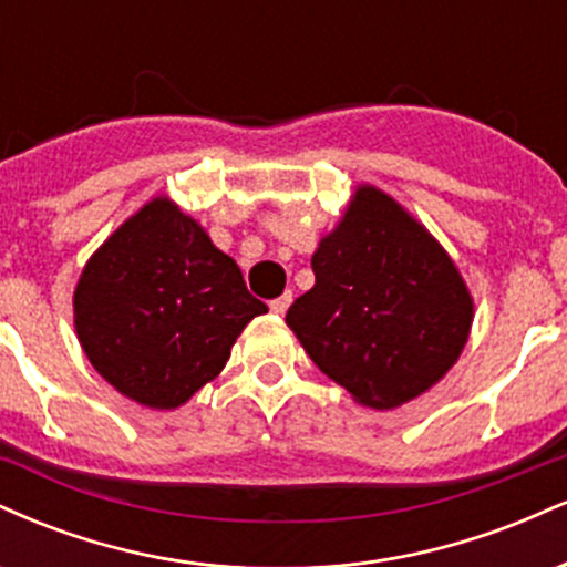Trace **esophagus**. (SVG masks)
<instances>
[{"instance_id":"34e87169","label":"esophagus","mask_w":567,"mask_h":567,"mask_svg":"<svg viewBox=\"0 0 567 567\" xmlns=\"http://www.w3.org/2000/svg\"><path fill=\"white\" fill-rule=\"evenodd\" d=\"M290 303H292V292L288 290V292H282V296H279V298H275V301L269 303V309L275 311V315H285Z\"/></svg>"}]
</instances>
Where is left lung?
Masks as SVG:
<instances>
[{"instance_id":"obj_1","label":"left lung","mask_w":567,"mask_h":567,"mask_svg":"<svg viewBox=\"0 0 567 567\" xmlns=\"http://www.w3.org/2000/svg\"><path fill=\"white\" fill-rule=\"evenodd\" d=\"M315 288L285 322L328 379L389 410L437 383L472 328V298L447 252L392 197L354 194L311 256Z\"/></svg>"}]
</instances>
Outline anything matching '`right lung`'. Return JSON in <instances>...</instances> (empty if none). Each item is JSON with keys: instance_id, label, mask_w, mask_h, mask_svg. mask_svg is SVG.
<instances>
[{"instance_id": "obj_1", "label": "right lung", "mask_w": 567, "mask_h": 567, "mask_svg": "<svg viewBox=\"0 0 567 567\" xmlns=\"http://www.w3.org/2000/svg\"><path fill=\"white\" fill-rule=\"evenodd\" d=\"M266 311L239 266L165 197L103 243L74 292L87 360L116 392L157 410L216 379L245 324Z\"/></svg>"}]
</instances>
